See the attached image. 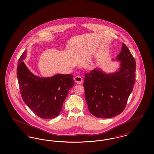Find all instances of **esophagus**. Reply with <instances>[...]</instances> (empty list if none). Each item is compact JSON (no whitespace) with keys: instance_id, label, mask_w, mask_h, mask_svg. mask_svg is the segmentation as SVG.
Segmentation results:
<instances>
[{"instance_id":"esophagus-1","label":"esophagus","mask_w":154,"mask_h":154,"mask_svg":"<svg viewBox=\"0 0 154 154\" xmlns=\"http://www.w3.org/2000/svg\"><path fill=\"white\" fill-rule=\"evenodd\" d=\"M74 81L77 84H81L82 83V78L80 76H76L74 77Z\"/></svg>"}]
</instances>
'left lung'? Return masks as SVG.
I'll list each match as a JSON object with an SVG mask.
<instances>
[{
    "instance_id": "left-lung-1",
    "label": "left lung",
    "mask_w": 154,
    "mask_h": 154,
    "mask_svg": "<svg viewBox=\"0 0 154 154\" xmlns=\"http://www.w3.org/2000/svg\"><path fill=\"white\" fill-rule=\"evenodd\" d=\"M116 60L120 67L114 73L96 68L85 75V99L89 112L95 117L112 118L121 113L133 90L136 62L124 43Z\"/></svg>"
}]
</instances>
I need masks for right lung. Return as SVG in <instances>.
<instances>
[{
	"mask_svg": "<svg viewBox=\"0 0 154 154\" xmlns=\"http://www.w3.org/2000/svg\"><path fill=\"white\" fill-rule=\"evenodd\" d=\"M26 55L25 51L19 59L17 70L22 99L38 116L46 119L57 117L62 111L69 89L74 85L73 76L70 74L37 76L23 61Z\"/></svg>",
	"mask_w": 154,
	"mask_h": 154,
	"instance_id": "1",
	"label": "right lung"
}]
</instances>
